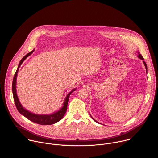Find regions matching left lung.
Here are the masks:
<instances>
[{
    "label": "left lung",
    "mask_w": 158,
    "mask_h": 158,
    "mask_svg": "<svg viewBox=\"0 0 158 158\" xmlns=\"http://www.w3.org/2000/svg\"><path fill=\"white\" fill-rule=\"evenodd\" d=\"M138 53H139V55H138V57L140 59V60H143V58L142 57V55L141 54H140L139 53V52H138ZM143 64H144V65H145V69H146V72H147V64H146V63L145 62V61H143ZM91 116V115H90ZM91 117H92V118L95 121V122H97V123H98L97 121H96L94 118H93V117L91 116Z\"/></svg>",
    "instance_id": "left-lung-1"
}]
</instances>
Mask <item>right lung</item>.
<instances>
[{
  "label": "right lung",
  "mask_w": 158,
  "mask_h": 158,
  "mask_svg": "<svg viewBox=\"0 0 158 158\" xmlns=\"http://www.w3.org/2000/svg\"><path fill=\"white\" fill-rule=\"evenodd\" d=\"M34 50L30 52V53H27L24 57H23V59L21 60L18 68L16 70V72L15 74L14 78H13V84H12V91H13V98H14V101L16 106V108L18 110V111H19V113L21 114H22L24 117H25L27 118H28V120H30V121L35 122L36 123L38 124H40V125H52L58 122H59L60 120H61V118L63 117V116L64 115L65 113L67 111V108H68V101H69V96L71 94V93L73 91H75L76 90V89H74L72 91H70L68 94V95L66 96L64 103H63V107L57 112L54 113L52 114H47V115H39V114H35L33 113H30L28 111H27V110L24 109L23 107V106L21 105L18 95H17V93H16V78H17V75H18V69L19 67L21 66V65L22 64L23 61L29 56L33 52Z\"/></svg>",
  "instance_id": "right-lung-1"
}]
</instances>
